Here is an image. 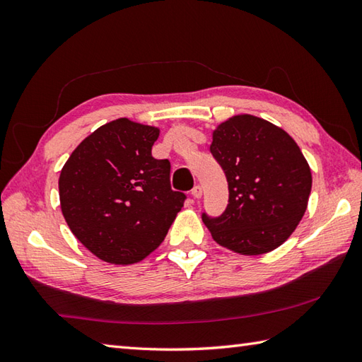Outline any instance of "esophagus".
Returning a JSON list of instances; mask_svg holds the SVG:
<instances>
[{"mask_svg": "<svg viewBox=\"0 0 362 362\" xmlns=\"http://www.w3.org/2000/svg\"><path fill=\"white\" fill-rule=\"evenodd\" d=\"M191 194H193L194 199H201L202 197V187L196 185L193 189H191Z\"/></svg>", "mask_w": 362, "mask_h": 362, "instance_id": "obj_1", "label": "esophagus"}]
</instances>
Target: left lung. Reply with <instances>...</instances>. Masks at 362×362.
Masks as SVG:
<instances>
[{"label":"left lung","instance_id":"1","mask_svg":"<svg viewBox=\"0 0 362 362\" xmlns=\"http://www.w3.org/2000/svg\"><path fill=\"white\" fill-rule=\"evenodd\" d=\"M213 157L228 182L227 210L204 214L213 240L240 255H263L288 240L308 206L313 175L292 136L253 115H235L213 130Z\"/></svg>","mask_w":362,"mask_h":362}]
</instances>
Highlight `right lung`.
I'll use <instances>...</instances> for the list:
<instances>
[{"label":"right lung","mask_w":362,"mask_h":362,"mask_svg":"<svg viewBox=\"0 0 362 362\" xmlns=\"http://www.w3.org/2000/svg\"><path fill=\"white\" fill-rule=\"evenodd\" d=\"M158 135V127L113 119L90 134L60 171L66 224L105 263L144 259L182 210L185 194L171 189V165L151 153Z\"/></svg>","instance_id":"1"}]
</instances>
